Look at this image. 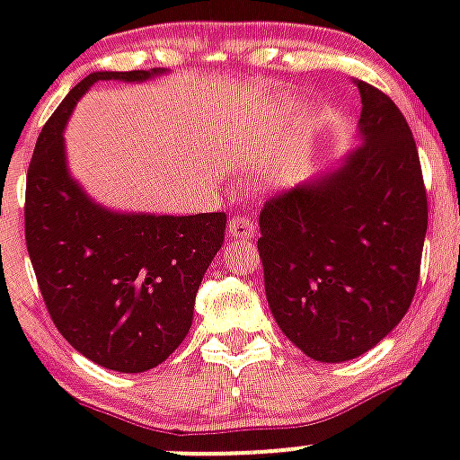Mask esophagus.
I'll list each match as a JSON object with an SVG mask.
<instances>
[{"instance_id":"34e87169","label":"esophagus","mask_w":460,"mask_h":460,"mask_svg":"<svg viewBox=\"0 0 460 460\" xmlns=\"http://www.w3.org/2000/svg\"><path fill=\"white\" fill-rule=\"evenodd\" d=\"M255 231H258V226H255L251 219H245V217H234L229 222L231 238H252L255 236Z\"/></svg>"}]
</instances>
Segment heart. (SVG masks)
Here are the masks:
<instances>
[{"instance_id": "obj_1", "label": "heart", "mask_w": 460, "mask_h": 460, "mask_svg": "<svg viewBox=\"0 0 460 460\" xmlns=\"http://www.w3.org/2000/svg\"><path fill=\"white\" fill-rule=\"evenodd\" d=\"M294 166H291V162H279V164H274L270 172H267L265 181L270 183V186H284V183H288V181L294 179Z\"/></svg>"}]
</instances>
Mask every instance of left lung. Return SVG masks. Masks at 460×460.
Segmentation results:
<instances>
[{
    "mask_svg": "<svg viewBox=\"0 0 460 460\" xmlns=\"http://www.w3.org/2000/svg\"><path fill=\"white\" fill-rule=\"evenodd\" d=\"M363 146L260 212L265 294L279 329L320 363L377 346L420 277L428 193L413 133L382 90L356 81Z\"/></svg>",
    "mask_w": 460,
    "mask_h": 460,
    "instance_id": "obj_1",
    "label": "left lung"
}]
</instances>
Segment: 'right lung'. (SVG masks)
Returning <instances> with one entry per match:
<instances>
[{
    "label": "right lung",
    "instance_id": "1",
    "mask_svg": "<svg viewBox=\"0 0 460 460\" xmlns=\"http://www.w3.org/2000/svg\"><path fill=\"white\" fill-rule=\"evenodd\" d=\"M164 74L95 71L40 133L25 183V245L54 327L78 353L117 372L164 363L186 339L195 294L224 243L226 215L117 212L71 176L64 128L97 81L143 83Z\"/></svg>",
    "mask_w": 460,
    "mask_h": 460
}]
</instances>
